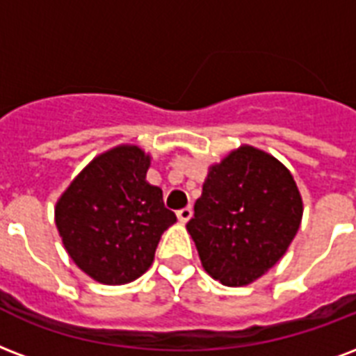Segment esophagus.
Returning <instances> with one entry per match:
<instances>
[{
	"instance_id": "34e87169",
	"label": "esophagus",
	"mask_w": 356,
	"mask_h": 356,
	"mask_svg": "<svg viewBox=\"0 0 356 356\" xmlns=\"http://www.w3.org/2000/svg\"><path fill=\"white\" fill-rule=\"evenodd\" d=\"M177 218L181 222H188L192 218V209L190 207H184L181 211H177Z\"/></svg>"
}]
</instances>
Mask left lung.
Wrapping results in <instances>:
<instances>
[{"label":"left lung","mask_w":356,"mask_h":356,"mask_svg":"<svg viewBox=\"0 0 356 356\" xmlns=\"http://www.w3.org/2000/svg\"><path fill=\"white\" fill-rule=\"evenodd\" d=\"M300 218L302 200L289 170L243 145L211 168L186 229L214 280L246 286L286 254Z\"/></svg>","instance_id":"obj_1"}]
</instances>
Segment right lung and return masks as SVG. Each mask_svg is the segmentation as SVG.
Wrapping results in <instances>:
<instances>
[{"label":"right lung","instance_id":"add662e5","mask_svg":"<svg viewBox=\"0 0 356 356\" xmlns=\"http://www.w3.org/2000/svg\"><path fill=\"white\" fill-rule=\"evenodd\" d=\"M149 154L136 145L100 154L56 205V226L72 261L93 280L119 286L151 267L160 235L177 220L162 190L145 181Z\"/></svg>","mask_w":356,"mask_h":356}]
</instances>
